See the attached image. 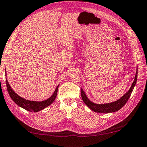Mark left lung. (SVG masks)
<instances>
[{
  "label": "left lung",
  "mask_w": 147,
  "mask_h": 147,
  "mask_svg": "<svg viewBox=\"0 0 147 147\" xmlns=\"http://www.w3.org/2000/svg\"><path fill=\"white\" fill-rule=\"evenodd\" d=\"M137 76H138V70L136 71V74L135 79L134 80V82L132 83L131 88H130L129 90L127 91V92L122 96V97L118 100L117 101L112 102V103L105 104H94L87 98V96H86V94L84 92V91L81 89V97H82V100L84 102L85 104L90 108V109H91V110L93 111L96 112V113H113V112L117 111L120 109L121 107L124 106V105L126 104V102L128 101L129 98H130V96H131V93L135 86L136 83Z\"/></svg>",
  "instance_id": "8db88e82"
}]
</instances>
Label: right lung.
<instances>
[{"instance_id":"add662e5","label":"right lung","mask_w":147,"mask_h":147,"mask_svg":"<svg viewBox=\"0 0 147 147\" xmlns=\"http://www.w3.org/2000/svg\"><path fill=\"white\" fill-rule=\"evenodd\" d=\"M5 72H6V71H5ZM5 83H6V86H7L8 93H9L10 97L15 102L18 106L24 108L25 109L29 111H31V112L40 111L43 109L44 108L50 106V105H51L52 102L54 101L55 98H56L57 89H58V87H59V85H58L56 90L54 91V93H53V95H52L51 97L49 98L48 99L41 102H36V101L27 100H26L20 97V96H18L17 94L15 93V91L11 88L9 83H8L7 81V79L5 80Z\"/></svg>"}]
</instances>
